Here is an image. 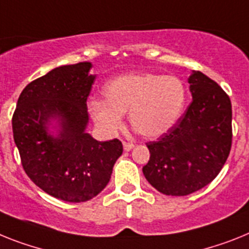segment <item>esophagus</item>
Returning <instances> with one entry per match:
<instances>
[{"label":"esophagus","instance_id":"1","mask_svg":"<svg viewBox=\"0 0 249 249\" xmlns=\"http://www.w3.org/2000/svg\"><path fill=\"white\" fill-rule=\"evenodd\" d=\"M123 145H124L125 150H130L134 148V143H131V142H124V143H123Z\"/></svg>","mask_w":249,"mask_h":249}]
</instances>
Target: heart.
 I'll return each mask as SVG.
<instances>
[{
    "label": "heart",
    "mask_w": 249,
    "mask_h": 249,
    "mask_svg": "<svg viewBox=\"0 0 249 249\" xmlns=\"http://www.w3.org/2000/svg\"><path fill=\"white\" fill-rule=\"evenodd\" d=\"M105 100H91L89 111L106 134L123 126V114L129 112L131 126L144 137H160L182 115L185 83L175 76L153 72H131L115 78L104 89Z\"/></svg>",
    "instance_id": "heart-1"
}]
</instances>
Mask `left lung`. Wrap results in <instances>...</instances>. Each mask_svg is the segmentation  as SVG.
<instances>
[{
  "mask_svg": "<svg viewBox=\"0 0 249 249\" xmlns=\"http://www.w3.org/2000/svg\"><path fill=\"white\" fill-rule=\"evenodd\" d=\"M192 101L185 114L156 142H148L143 167L148 182L164 195L186 196L218 176L231 148V102L201 72L189 78Z\"/></svg>",
  "mask_w": 249,
  "mask_h": 249,
  "instance_id": "8db88e82",
  "label": "left lung"
}]
</instances>
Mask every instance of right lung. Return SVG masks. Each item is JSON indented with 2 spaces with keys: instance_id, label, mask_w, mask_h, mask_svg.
<instances>
[{
  "instance_id": "obj_1",
  "label": "right lung",
  "mask_w": 249,
  "mask_h": 249,
  "mask_svg": "<svg viewBox=\"0 0 249 249\" xmlns=\"http://www.w3.org/2000/svg\"><path fill=\"white\" fill-rule=\"evenodd\" d=\"M91 63L58 67L29 83L12 115L14 141L25 173L53 197L82 202L99 195L110 181L123 153L119 139L97 142L85 131L87 99L95 77ZM58 116L61 133H46L50 117Z\"/></svg>"
}]
</instances>
